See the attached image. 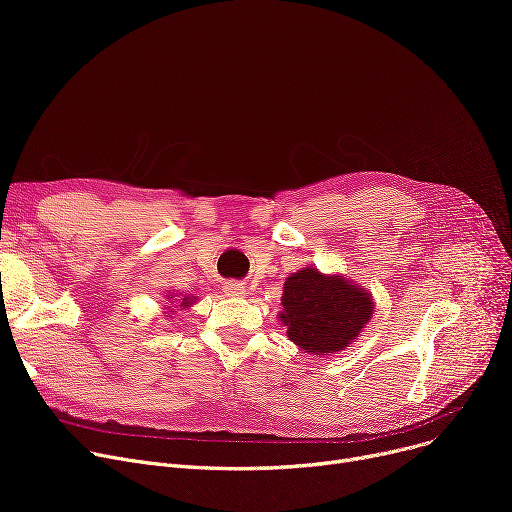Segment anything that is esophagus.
Wrapping results in <instances>:
<instances>
[{
	"label": "esophagus",
	"mask_w": 512,
	"mask_h": 512,
	"mask_svg": "<svg viewBox=\"0 0 512 512\" xmlns=\"http://www.w3.org/2000/svg\"><path fill=\"white\" fill-rule=\"evenodd\" d=\"M226 292L232 294V297H240V294L245 292V288H242V284H238V282H228L226 284Z\"/></svg>",
	"instance_id": "obj_1"
}]
</instances>
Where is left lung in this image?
Listing matches in <instances>:
<instances>
[{"mask_svg":"<svg viewBox=\"0 0 512 512\" xmlns=\"http://www.w3.org/2000/svg\"><path fill=\"white\" fill-rule=\"evenodd\" d=\"M282 307L288 338L315 355L342 351L373 313V301L363 288L342 276L319 274L315 267L286 278Z\"/></svg>","mask_w":512,"mask_h":512,"instance_id":"8db88e82","label":"left lung"}]
</instances>
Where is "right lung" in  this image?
<instances>
[{
    "instance_id": "right-lung-1",
    "label": "right lung",
    "mask_w": 512,
    "mask_h": 512,
    "mask_svg": "<svg viewBox=\"0 0 512 512\" xmlns=\"http://www.w3.org/2000/svg\"><path fill=\"white\" fill-rule=\"evenodd\" d=\"M170 299H172V297H170ZM176 301H180V303H182L180 307H188V305H191V299H188V297H186V299H176Z\"/></svg>"
}]
</instances>
